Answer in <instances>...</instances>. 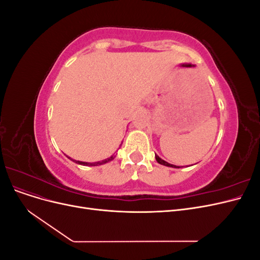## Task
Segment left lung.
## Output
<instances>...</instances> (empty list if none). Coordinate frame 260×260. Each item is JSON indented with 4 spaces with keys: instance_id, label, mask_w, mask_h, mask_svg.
<instances>
[{
    "instance_id": "obj_1",
    "label": "left lung",
    "mask_w": 260,
    "mask_h": 260,
    "mask_svg": "<svg viewBox=\"0 0 260 260\" xmlns=\"http://www.w3.org/2000/svg\"><path fill=\"white\" fill-rule=\"evenodd\" d=\"M155 158L157 160V162L160 164V165H164V166H167V167H172V168H180L179 166H176V165H172V164H169L167 161H165L164 159H161L160 157L158 155H155Z\"/></svg>"
}]
</instances>
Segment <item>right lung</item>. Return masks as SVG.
I'll return each mask as SVG.
<instances>
[{
  "instance_id": "1",
  "label": "right lung",
  "mask_w": 260,
  "mask_h": 260,
  "mask_svg": "<svg viewBox=\"0 0 260 260\" xmlns=\"http://www.w3.org/2000/svg\"><path fill=\"white\" fill-rule=\"evenodd\" d=\"M68 157V156H67ZM115 155H112L111 157H109V158H106V159H104V160H101V161H96V162H85V161H80V160H75V159H72L70 158V157H68L69 159H72L73 161H75V162H77V164H79V165H82V166H100V165H103V164H106V162H108V161H112L114 158H115Z\"/></svg>"
}]
</instances>
